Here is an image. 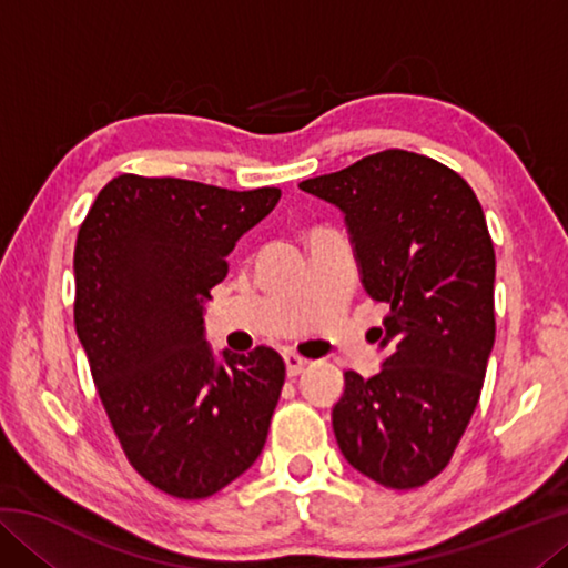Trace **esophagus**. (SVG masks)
<instances>
[{"label":"esophagus","instance_id":"34e87169","mask_svg":"<svg viewBox=\"0 0 568 568\" xmlns=\"http://www.w3.org/2000/svg\"><path fill=\"white\" fill-rule=\"evenodd\" d=\"M283 361H285L287 376H301V373L305 371V365H307V361L303 358V355H297L293 351H285L283 353Z\"/></svg>","mask_w":568,"mask_h":568}]
</instances>
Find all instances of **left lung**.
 <instances>
[{"mask_svg": "<svg viewBox=\"0 0 568 568\" xmlns=\"http://www.w3.org/2000/svg\"><path fill=\"white\" fill-rule=\"evenodd\" d=\"M345 217L361 283L388 303L376 376L345 371L333 434L381 486L416 488L448 466L474 416L496 338V255L468 182L408 150L303 180Z\"/></svg>", "mask_w": 568, "mask_h": 568, "instance_id": "1", "label": "left lung"}]
</instances>
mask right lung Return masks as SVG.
Instances as JSON below:
<instances>
[{
    "label": "right lung",
    "instance_id": "obj_1",
    "mask_svg": "<svg viewBox=\"0 0 568 568\" xmlns=\"http://www.w3.org/2000/svg\"><path fill=\"white\" fill-rule=\"evenodd\" d=\"M277 200V187L120 175L77 235V338L124 456L170 496L217 494L265 446L285 363L267 345L217 358L203 313L225 257Z\"/></svg>",
    "mask_w": 568,
    "mask_h": 568
}]
</instances>
